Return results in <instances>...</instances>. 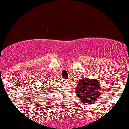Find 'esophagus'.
Returning <instances> with one entry per match:
<instances>
[{
    "label": "esophagus",
    "mask_w": 129,
    "mask_h": 129,
    "mask_svg": "<svg viewBox=\"0 0 129 129\" xmlns=\"http://www.w3.org/2000/svg\"><path fill=\"white\" fill-rule=\"evenodd\" d=\"M63 82H65V83H67V79L63 80Z\"/></svg>",
    "instance_id": "obj_1"
}]
</instances>
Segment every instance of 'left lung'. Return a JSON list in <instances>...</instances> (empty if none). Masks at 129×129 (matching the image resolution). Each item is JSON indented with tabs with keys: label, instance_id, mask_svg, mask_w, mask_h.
<instances>
[{
	"label": "left lung",
	"instance_id": "8db88e82",
	"mask_svg": "<svg viewBox=\"0 0 129 129\" xmlns=\"http://www.w3.org/2000/svg\"><path fill=\"white\" fill-rule=\"evenodd\" d=\"M76 95L80 101L84 104H93L98 100H100L101 87L97 80L88 78L81 79L77 84Z\"/></svg>",
	"mask_w": 129,
	"mask_h": 129
}]
</instances>
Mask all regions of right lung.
<instances>
[{
    "label": "right lung",
    "instance_id": "right-lung-1",
    "mask_svg": "<svg viewBox=\"0 0 129 129\" xmlns=\"http://www.w3.org/2000/svg\"><path fill=\"white\" fill-rule=\"evenodd\" d=\"M42 90H43V88H44V89H45V88H44V87H42Z\"/></svg>",
    "mask_w": 129,
    "mask_h": 129
}]
</instances>
